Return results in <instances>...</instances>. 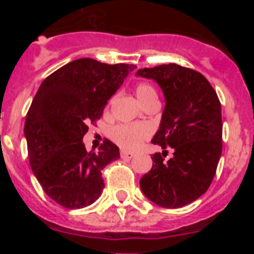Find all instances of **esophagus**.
<instances>
[{"label":"esophagus","mask_w":254,"mask_h":254,"mask_svg":"<svg viewBox=\"0 0 254 254\" xmlns=\"http://www.w3.org/2000/svg\"><path fill=\"white\" fill-rule=\"evenodd\" d=\"M121 158L122 159H132V158H134V154L133 152H129V151H125V150H122V151H121Z\"/></svg>","instance_id":"obj_1"}]
</instances>
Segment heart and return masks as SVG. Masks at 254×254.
I'll use <instances>...</instances> for the list:
<instances>
[{"instance_id": "1", "label": "heart", "mask_w": 254, "mask_h": 254, "mask_svg": "<svg viewBox=\"0 0 254 254\" xmlns=\"http://www.w3.org/2000/svg\"><path fill=\"white\" fill-rule=\"evenodd\" d=\"M134 93L142 105L152 99H158L155 89L147 82H140L136 85ZM111 137L123 149L134 150L149 137V129L142 125H118L112 128Z\"/></svg>"}]
</instances>
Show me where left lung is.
Returning a JSON list of instances; mask_svg holds the SVG:
<instances>
[{
    "label": "left lung",
    "instance_id": "left-lung-1",
    "mask_svg": "<svg viewBox=\"0 0 254 254\" xmlns=\"http://www.w3.org/2000/svg\"><path fill=\"white\" fill-rule=\"evenodd\" d=\"M158 82L165 96L159 131L151 142L164 149L152 155V168L141 178L143 194L167 208L196 201L210 187L223 151L221 104L202 73L176 64L138 69ZM172 147L173 156L163 159Z\"/></svg>",
    "mask_w": 254,
    "mask_h": 254
}]
</instances>
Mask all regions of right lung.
<instances>
[{"label":"right lung","mask_w":254,"mask_h":254,"mask_svg":"<svg viewBox=\"0 0 254 254\" xmlns=\"http://www.w3.org/2000/svg\"><path fill=\"white\" fill-rule=\"evenodd\" d=\"M133 68L80 58L51 73L38 89L24 127L29 163L58 205L82 208L102 194V170L120 158V149L105 138L99 151H86L82 137Z\"/></svg>","instance_id":"obj_1"}]
</instances>
